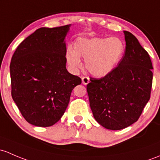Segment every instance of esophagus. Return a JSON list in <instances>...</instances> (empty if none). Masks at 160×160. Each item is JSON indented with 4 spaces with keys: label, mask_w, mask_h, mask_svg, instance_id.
<instances>
[{
    "label": "esophagus",
    "mask_w": 160,
    "mask_h": 160,
    "mask_svg": "<svg viewBox=\"0 0 160 160\" xmlns=\"http://www.w3.org/2000/svg\"><path fill=\"white\" fill-rule=\"evenodd\" d=\"M89 82H90V78H89V77H82V83H83V84H84V85L88 84Z\"/></svg>",
    "instance_id": "34e87169"
}]
</instances>
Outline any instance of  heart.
Wrapping results in <instances>:
<instances>
[{"mask_svg": "<svg viewBox=\"0 0 160 160\" xmlns=\"http://www.w3.org/2000/svg\"><path fill=\"white\" fill-rule=\"evenodd\" d=\"M125 52L123 41L119 38H78L73 50L66 53L67 64L73 71L81 67L80 58L85 59V67L96 77H104L113 71Z\"/></svg>", "mask_w": 160, "mask_h": 160, "instance_id": "b5f03b06", "label": "heart"}]
</instances>
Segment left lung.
I'll return each mask as SVG.
<instances>
[{
    "instance_id": "1",
    "label": "left lung",
    "mask_w": 160,
    "mask_h": 160,
    "mask_svg": "<svg viewBox=\"0 0 160 160\" xmlns=\"http://www.w3.org/2000/svg\"><path fill=\"white\" fill-rule=\"evenodd\" d=\"M126 50L118 67L87 86L95 120L106 129L119 130L137 122L150 98L152 65L149 55L129 31Z\"/></svg>"
}]
</instances>
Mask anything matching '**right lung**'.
<instances>
[{
	"instance_id": "right-lung-1",
	"label": "right lung",
	"mask_w": 160,
	"mask_h": 160,
	"mask_svg": "<svg viewBox=\"0 0 160 160\" xmlns=\"http://www.w3.org/2000/svg\"><path fill=\"white\" fill-rule=\"evenodd\" d=\"M70 25L39 28L20 43L11 59V96L23 118L36 127L58 122L73 89L81 83L66 68L64 40Z\"/></svg>"
}]
</instances>
